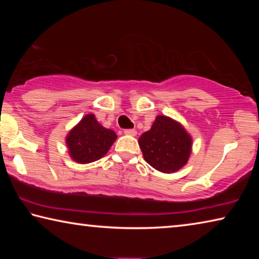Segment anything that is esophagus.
Returning a JSON list of instances; mask_svg holds the SVG:
<instances>
[{
	"instance_id": "1",
	"label": "esophagus",
	"mask_w": 259,
	"mask_h": 259,
	"mask_svg": "<svg viewBox=\"0 0 259 259\" xmlns=\"http://www.w3.org/2000/svg\"><path fill=\"white\" fill-rule=\"evenodd\" d=\"M124 134L125 135H128V136H136L137 135V131H136L135 129H126V130H124Z\"/></svg>"
}]
</instances>
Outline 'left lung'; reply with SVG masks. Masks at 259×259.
<instances>
[{"label":"left lung","mask_w":259,"mask_h":259,"mask_svg":"<svg viewBox=\"0 0 259 259\" xmlns=\"http://www.w3.org/2000/svg\"><path fill=\"white\" fill-rule=\"evenodd\" d=\"M148 164L163 174H172L187 163L192 153V136L171 117L157 115L151 129L138 139Z\"/></svg>","instance_id":"obj_1"}]
</instances>
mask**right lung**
I'll use <instances>...</instances> for the list:
<instances>
[{
    "label": "right lung",
    "instance_id": "1",
    "mask_svg": "<svg viewBox=\"0 0 259 259\" xmlns=\"http://www.w3.org/2000/svg\"><path fill=\"white\" fill-rule=\"evenodd\" d=\"M117 138L111 129H106L96 120L95 114H87L66 136V146L71 159L87 164L107 154Z\"/></svg>",
    "mask_w": 259,
    "mask_h": 259
}]
</instances>
